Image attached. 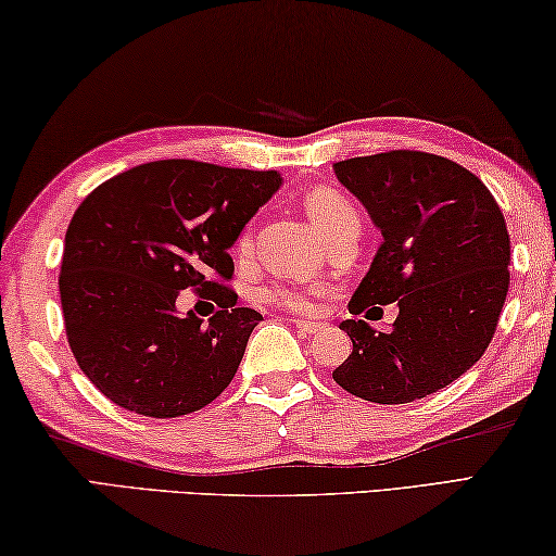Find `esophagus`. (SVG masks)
I'll return each mask as SVG.
<instances>
[{
	"label": "esophagus",
	"instance_id": "esophagus-1",
	"mask_svg": "<svg viewBox=\"0 0 556 556\" xmlns=\"http://www.w3.org/2000/svg\"><path fill=\"white\" fill-rule=\"evenodd\" d=\"M292 324L296 326L299 331H304V333H316V331H321L324 329V324L321 321H306V319H292Z\"/></svg>",
	"mask_w": 556,
	"mask_h": 556
}]
</instances>
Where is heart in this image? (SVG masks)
Here are the masks:
<instances>
[{
	"instance_id": "b5f03b06",
	"label": "heart",
	"mask_w": 556,
	"mask_h": 556,
	"mask_svg": "<svg viewBox=\"0 0 556 556\" xmlns=\"http://www.w3.org/2000/svg\"><path fill=\"white\" fill-rule=\"evenodd\" d=\"M304 205L324 240H331V237H337L339 232L358 230L361 227V215H358L356 202L351 200L346 192H341L337 188H326V185H321V188L309 190L304 198ZM250 250H252V230L250 227H244L235 240V252L240 254V257H247ZM324 294H326V287H319V285H312V287L271 285L262 289L260 299L267 304L281 306V309L306 314L316 309V302H319Z\"/></svg>"
}]
</instances>
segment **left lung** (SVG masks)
Here are the masks:
<instances>
[{"instance_id":"obj_1","label":"left lung","mask_w":556,"mask_h":556,"mask_svg":"<svg viewBox=\"0 0 556 556\" xmlns=\"http://www.w3.org/2000/svg\"><path fill=\"white\" fill-rule=\"evenodd\" d=\"M383 235L349 312L399 302L391 331L339 324L349 358L333 371L343 391L399 405L451 386L495 337L509 289V235L484 182L422 151H386L333 165Z\"/></svg>"}]
</instances>
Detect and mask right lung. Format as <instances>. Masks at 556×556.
Instances as JSON below:
<instances>
[{
    "label": "right lung",
    "mask_w": 556,
    "mask_h": 556,
    "mask_svg": "<svg viewBox=\"0 0 556 556\" xmlns=\"http://www.w3.org/2000/svg\"><path fill=\"white\" fill-rule=\"evenodd\" d=\"M279 182L275 170L155 161L101 182L78 205L61 309L76 364L105 399L138 416L178 418L230 386L262 314L237 306L227 250ZM182 288L216 302L207 325L177 314Z\"/></svg>",
    "instance_id": "right-lung-1"
}]
</instances>
